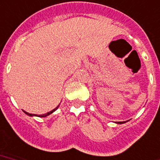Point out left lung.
I'll return each instance as SVG.
<instances>
[{
    "instance_id": "left-lung-1",
    "label": "left lung",
    "mask_w": 160,
    "mask_h": 160,
    "mask_svg": "<svg viewBox=\"0 0 160 160\" xmlns=\"http://www.w3.org/2000/svg\"><path fill=\"white\" fill-rule=\"evenodd\" d=\"M128 122V121H126V122H125V121H124V122H116V123H118V124H123V123H125V122Z\"/></svg>"
}]
</instances>
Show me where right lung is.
Segmentation results:
<instances>
[{"label": "right lung", "instance_id": "obj_1", "mask_svg": "<svg viewBox=\"0 0 160 160\" xmlns=\"http://www.w3.org/2000/svg\"><path fill=\"white\" fill-rule=\"evenodd\" d=\"M59 106V105H58ZM58 106L56 108H54L53 110H52V111H50V112H48L45 113V114H42V115H37V114H31V113H28L27 112H25V111H23V112L25 113V114H27L28 116H29V117H39V118H45V117H47V116H49L50 114H52V113L53 112H55L56 110L58 109Z\"/></svg>", "mask_w": 160, "mask_h": 160}]
</instances>
